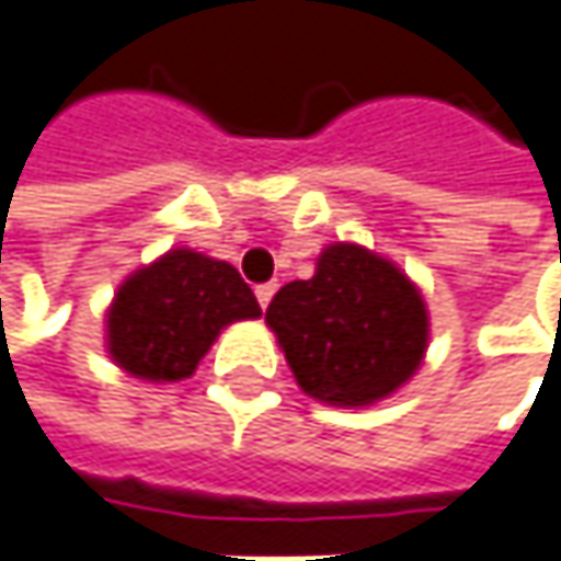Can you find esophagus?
<instances>
[{
  "mask_svg": "<svg viewBox=\"0 0 561 561\" xmlns=\"http://www.w3.org/2000/svg\"><path fill=\"white\" fill-rule=\"evenodd\" d=\"M274 290H277V284H257V304H261V310H267V304H271V297H274Z\"/></svg>",
  "mask_w": 561,
  "mask_h": 561,
  "instance_id": "34e87169",
  "label": "esophagus"
}]
</instances>
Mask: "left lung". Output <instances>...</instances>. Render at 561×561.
Returning a JSON list of instances; mask_svg holds the SVG:
<instances>
[{
	"mask_svg": "<svg viewBox=\"0 0 561 561\" xmlns=\"http://www.w3.org/2000/svg\"><path fill=\"white\" fill-rule=\"evenodd\" d=\"M267 327L297 386L327 405H373L419 369L427 310L419 287L386 257L330 244L310 280L284 284Z\"/></svg>",
	"mask_w": 561,
	"mask_h": 561,
	"instance_id": "left-lung-1",
	"label": "left lung"
}]
</instances>
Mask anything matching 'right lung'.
I'll return each instance as SVG.
<instances>
[{"label": "right lung", "mask_w": 561, "mask_h": 561, "mask_svg": "<svg viewBox=\"0 0 561 561\" xmlns=\"http://www.w3.org/2000/svg\"><path fill=\"white\" fill-rule=\"evenodd\" d=\"M254 317H261L257 297L231 264L179 248L117 290L107 350L140 379L179 382L195 373L228 323Z\"/></svg>", "instance_id": "right-lung-1"}]
</instances>
